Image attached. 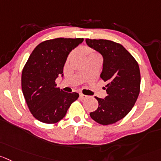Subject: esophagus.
Segmentation results:
<instances>
[{"label":"esophagus","instance_id":"obj_1","mask_svg":"<svg viewBox=\"0 0 161 161\" xmlns=\"http://www.w3.org/2000/svg\"><path fill=\"white\" fill-rule=\"evenodd\" d=\"M87 97H88V96H85V95H84V94H82V93H80V99H87Z\"/></svg>","mask_w":161,"mask_h":161}]
</instances>
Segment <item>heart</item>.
<instances>
[{"mask_svg": "<svg viewBox=\"0 0 161 161\" xmlns=\"http://www.w3.org/2000/svg\"><path fill=\"white\" fill-rule=\"evenodd\" d=\"M92 54H93V53H92Z\"/></svg>", "mask_w": 161, "mask_h": 161, "instance_id": "1", "label": "heart"}]
</instances>
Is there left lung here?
I'll list each match as a JSON object with an SVG mask.
<instances>
[{
  "mask_svg": "<svg viewBox=\"0 0 161 161\" xmlns=\"http://www.w3.org/2000/svg\"><path fill=\"white\" fill-rule=\"evenodd\" d=\"M88 47L103 58L100 77L107 85L104 99L96 96L99 107L90 116L101 125L115 123L123 119L135 104L140 92L141 74L134 57L121 44L106 39H86Z\"/></svg>",
  "mask_w": 161,
  "mask_h": 161,
  "instance_id": "8db88e82",
  "label": "left lung"
}]
</instances>
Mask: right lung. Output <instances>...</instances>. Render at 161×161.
<instances>
[{
  "label": "right lung",
  "instance_id": "obj_1",
  "mask_svg": "<svg viewBox=\"0 0 161 161\" xmlns=\"http://www.w3.org/2000/svg\"><path fill=\"white\" fill-rule=\"evenodd\" d=\"M84 39L57 38L44 41L34 49L22 71L21 86L32 115L40 122L53 124L66 114L70 105L78 99L76 92H65L55 80L63 76L67 57Z\"/></svg>",
  "mask_w": 161,
  "mask_h": 161
}]
</instances>
